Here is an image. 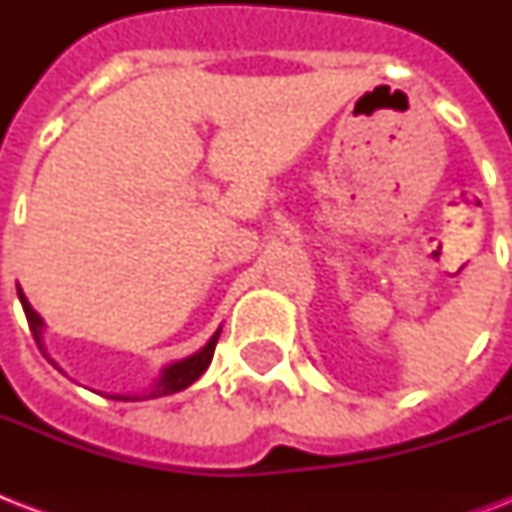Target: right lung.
<instances>
[{"instance_id": "obj_1", "label": "right lung", "mask_w": 512, "mask_h": 512, "mask_svg": "<svg viewBox=\"0 0 512 512\" xmlns=\"http://www.w3.org/2000/svg\"><path fill=\"white\" fill-rule=\"evenodd\" d=\"M18 297H20V305H23V313H26L28 327H31V335H34L39 350H42L44 356H47V350H44L42 316H39L34 308H31V303H28L26 295H23V289L20 287H18ZM220 329H217L215 335L209 337L204 348H199L196 353H191V356L177 358V361L164 364L162 372H159V377H156V380L151 382L146 390H140V393H114V396H108V398H116V401H148V398L172 396V393H180V390H185L188 385H193V382L199 380L201 374L207 372L209 361H212V356H215V345H217V337H220ZM52 364H55V361H52ZM60 372H63V369H60Z\"/></svg>"}]
</instances>
